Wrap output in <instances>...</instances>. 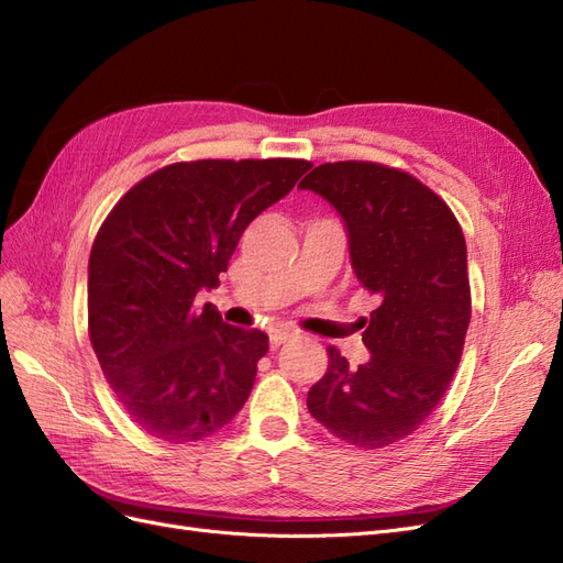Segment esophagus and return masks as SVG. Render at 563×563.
Wrapping results in <instances>:
<instances>
[{
    "label": "esophagus",
    "instance_id": "1",
    "mask_svg": "<svg viewBox=\"0 0 563 563\" xmlns=\"http://www.w3.org/2000/svg\"><path fill=\"white\" fill-rule=\"evenodd\" d=\"M294 335H296V331H294V329H288V327H277V329H272V331H269V345H272V350L279 347V345H284L286 340H291Z\"/></svg>",
    "mask_w": 563,
    "mask_h": 563
}]
</instances>
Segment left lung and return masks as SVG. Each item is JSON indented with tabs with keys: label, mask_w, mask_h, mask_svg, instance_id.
<instances>
[{
	"label": "left lung",
	"mask_w": 563,
	"mask_h": 563,
	"mask_svg": "<svg viewBox=\"0 0 563 563\" xmlns=\"http://www.w3.org/2000/svg\"><path fill=\"white\" fill-rule=\"evenodd\" d=\"M298 187L335 209L356 279L380 298L362 333L371 360L352 368L329 347V368L308 391V408L352 446H389L432 416L463 354L470 327L463 230L430 187L383 164H321Z\"/></svg>",
	"instance_id": "obj_1"
}]
</instances>
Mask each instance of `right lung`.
I'll return each instance as SVG.
<instances>
[{
    "instance_id": "add662e5",
    "label": "right lung",
    "mask_w": 563,
    "mask_h": 563,
    "mask_svg": "<svg viewBox=\"0 0 563 563\" xmlns=\"http://www.w3.org/2000/svg\"><path fill=\"white\" fill-rule=\"evenodd\" d=\"M302 159H201L159 168L117 201L89 258V335L117 401L147 434L187 444L249 399L263 331L230 327L218 286L251 220L294 190Z\"/></svg>"
}]
</instances>
